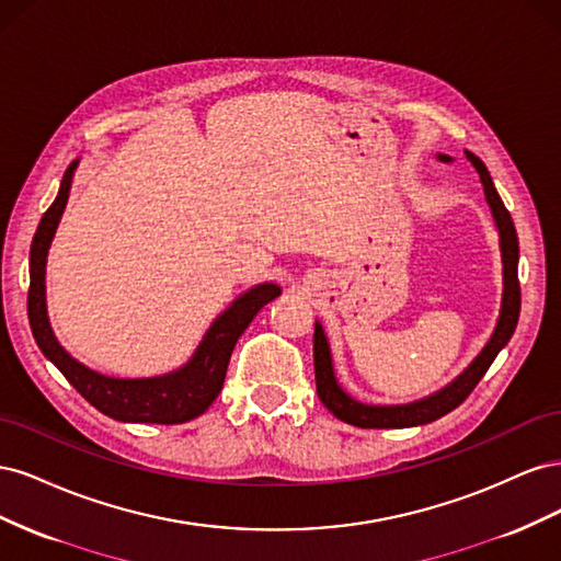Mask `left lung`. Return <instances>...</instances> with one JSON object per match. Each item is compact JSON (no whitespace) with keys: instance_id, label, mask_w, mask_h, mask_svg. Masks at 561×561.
Returning <instances> with one entry per match:
<instances>
[{"instance_id":"8db88e82","label":"left lung","mask_w":561,"mask_h":561,"mask_svg":"<svg viewBox=\"0 0 561 561\" xmlns=\"http://www.w3.org/2000/svg\"><path fill=\"white\" fill-rule=\"evenodd\" d=\"M472 165L478 168L480 180L484 184V194L491 206V213H494L496 227L501 233V252H503V307H501V318L499 325L491 334L489 344L484 351L474 358V363L458 377L454 383H449L445 390L439 393L412 402V404H400V407H369L355 402L348 398L342 388L336 386L334 371H332V358H330V346L328 339L322 334V328L316 322V332H313V369H316V390L320 402L328 407V410L342 419L344 423H351V426L358 428H410V426H421V423H431L439 416L449 414L456 410L470 393L472 388L480 383V379L486 375L489 365L494 363L499 351L511 342V336L517 328V318H519V304H522V293H519V278H517V260H519V243H517V231L513 225V217L503 206V201L496 192L494 182L489 178L486 165L472 154V151H466ZM443 161H449L443 157Z\"/></svg>"}]
</instances>
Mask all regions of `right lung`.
<instances>
[{"label": "right lung", "mask_w": 561, "mask_h": 561, "mask_svg": "<svg viewBox=\"0 0 561 561\" xmlns=\"http://www.w3.org/2000/svg\"><path fill=\"white\" fill-rule=\"evenodd\" d=\"M75 168L77 161L67 165L60 182V192L56 201L50 203V208L44 213L30 248L27 316L32 334L37 339V346L42 348L46 358L62 371L65 379L95 407V410L116 421L161 423V426L192 421L206 412L219 390H222L227 365L236 342H239V336L245 332V328L264 304L280 295V287L274 283H264L252 287L250 293L236 299L231 307L213 322V328L203 336L194 358L182 369L173 371V375L154 379H112L83 367L56 342L54 330L48 325L44 299L46 252L60 222L67 196H70Z\"/></svg>", "instance_id": "add662e5"}]
</instances>
